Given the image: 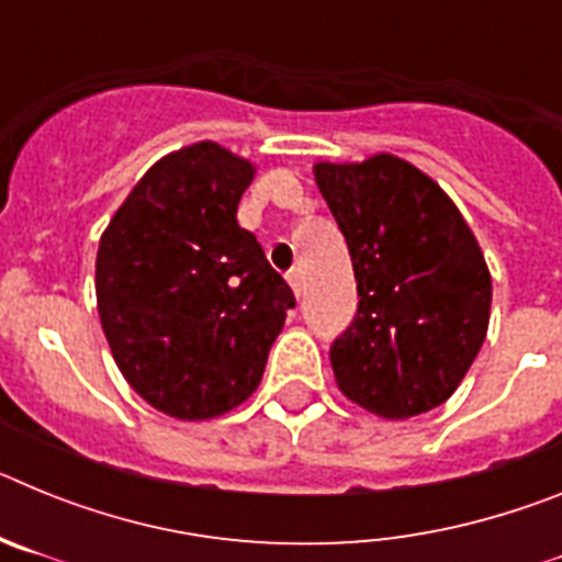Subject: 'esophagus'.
<instances>
[{"mask_svg":"<svg viewBox=\"0 0 562 562\" xmlns=\"http://www.w3.org/2000/svg\"><path fill=\"white\" fill-rule=\"evenodd\" d=\"M286 281H290L292 292H295V295H301V286H304V276H301V270L286 272Z\"/></svg>","mask_w":562,"mask_h":562,"instance_id":"esophagus-1","label":"esophagus"}]
</instances>
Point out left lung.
<instances>
[{
  "label": "left lung",
  "mask_w": 562,
  "mask_h": 562,
  "mask_svg": "<svg viewBox=\"0 0 562 562\" xmlns=\"http://www.w3.org/2000/svg\"><path fill=\"white\" fill-rule=\"evenodd\" d=\"M315 182L349 245L357 315L331 342L337 389L382 419L453 396L490 326L493 278L459 207L394 154L315 162Z\"/></svg>",
  "instance_id": "8db88e82"
}]
</instances>
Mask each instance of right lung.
<instances>
[{
    "instance_id": "add662e5",
    "label": "right lung",
    "mask_w": 562,
    "mask_h": 562,
    "mask_svg": "<svg viewBox=\"0 0 562 562\" xmlns=\"http://www.w3.org/2000/svg\"><path fill=\"white\" fill-rule=\"evenodd\" d=\"M256 166L202 140L154 162L103 231L95 295L126 382L182 422L247 400L295 306L236 211Z\"/></svg>"
}]
</instances>
